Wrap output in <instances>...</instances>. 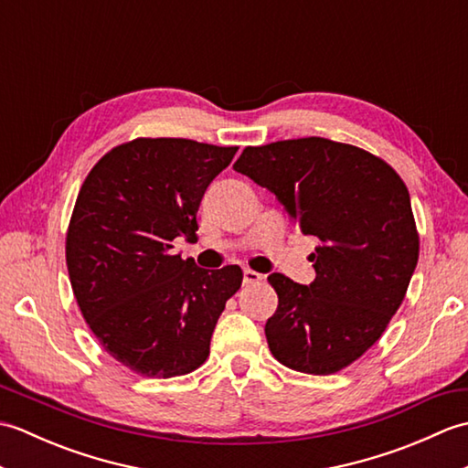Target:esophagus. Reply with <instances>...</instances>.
Here are the masks:
<instances>
[{
    "mask_svg": "<svg viewBox=\"0 0 468 468\" xmlns=\"http://www.w3.org/2000/svg\"><path fill=\"white\" fill-rule=\"evenodd\" d=\"M243 282L245 283H260V282H263V275L253 271V270H245L243 271Z\"/></svg>",
    "mask_w": 468,
    "mask_h": 468,
    "instance_id": "esophagus-1",
    "label": "esophagus"
}]
</instances>
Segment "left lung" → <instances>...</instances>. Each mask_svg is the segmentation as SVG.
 <instances>
[{
	"label": "left lung",
	"instance_id": "obj_1",
	"mask_svg": "<svg viewBox=\"0 0 468 468\" xmlns=\"http://www.w3.org/2000/svg\"><path fill=\"white\" fill-rule=\"evenodd\" d=\"M233 168L320 241L310 285L267 277L280 297L265 324L273 357L303 374L344 370L380 340L419 263L409 188L380 156L320 136L245 146Z\"/></svg>",
	"mask_w": 468,
	"mask_h": 468
}]
</instances>
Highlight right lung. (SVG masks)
Wrapping results in <instances>:
<instances>
[{"label":"right lung","instance_id":"obj_1","mask_svg":"<svg viewBox=\"0 0 468 468\" xmlns=\"http://www.w3.org/2000/svg\"><path fill=\"white\" fill-rule=\"evenodd\" d=\"M237 146L138 136L88 173L66 231V265L82 317L116 362L144 378L203 366L239 265L207 271L173 255L197 237V211Z\"/></svg>","mask_w":468,"mask_h":468}]
</instances>
